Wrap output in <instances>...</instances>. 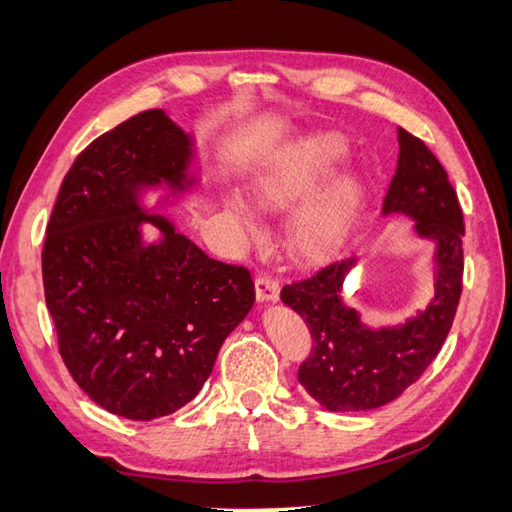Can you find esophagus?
<instances>
[{"label": "esophagus", "instance_id": "esophagus-1", "mask_svg": "<svg viewBox=\"0 0 512 512\" xmlns=\"http://www.w3.org/2000/svg\"><path fill=\"white\" fill-rule=\"evenodd\" d=\"M255 293L259 304H275L280 300V282L275 277L259 275L255 280Z\"/></svg>", "mask_w": 512, "mask_h": 512}]
</instances>
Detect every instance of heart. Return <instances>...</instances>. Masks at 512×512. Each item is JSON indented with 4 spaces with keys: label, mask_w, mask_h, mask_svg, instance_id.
Listing matches in <instances>:
<instances>
[{
    "label": "heart",
    "mask_w": 512,
    "mask_h": 512,
    "mask_svg": "<svg viewBox=\"0 0 512 512\" xmlns=\"http://www.w3.org/2000/svg\"><path fill=\"white\" fill-rule=\"evenodd\" d=\"M342 154L345 143L338 136H309L288 143L248 174V197L264 215H280L305 199L286 224L288 255L300 264H322L338 255L365 203L362 183L351 174L333 176L313 190ZM221 206L250 237L259 235L253 210L237 194H221Z\"/></svg>",
    "instance_id": "1"
}]
</instances>
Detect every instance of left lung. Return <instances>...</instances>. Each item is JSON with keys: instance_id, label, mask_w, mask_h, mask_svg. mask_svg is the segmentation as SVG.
<instances>
[{"instance_id": "left-lung-1", "label": "left lung", "mask_w": 512, "mask_h": 512, "mask_svg": "<svg viewBox=\"0 0 512 512\" xmlns=\"http://www.w3.org/2000/svg\"><path fill=\"white\" fill-rule=\"evenodd\" d=\"M398 165L383 215L414 219V232L434 241V295L394 327H369L345 304V280L358 259L286 284L282 302L306 322L313 351L297 378L329 412L376 410L392 403L430 367L448 338L461 297L463 212L439 159L421 138L398 127Z\"/></svg>"}]
</instances>
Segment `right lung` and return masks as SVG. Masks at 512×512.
<instances>
[{
	"label": "right lung",
	"instance_id": "add662e5",
	"mask_svg": "<svg viewBox=\"0 0 512 512\" xmlns=\"http://www.w3.org/2000/svg\"><path fill=\"white\" fill-rule=\"evenodd\" d=\"M199 183L194 138L150 109L78 154L46 226L44 297L60 356L91 401L132 421L190 403L255 304L244 266L208 257L156 212ZM150 191L162 192L154 209Z\"/></svg>",
	"mask_w": 512,
	"mask_h": 512
}]
</instances>
